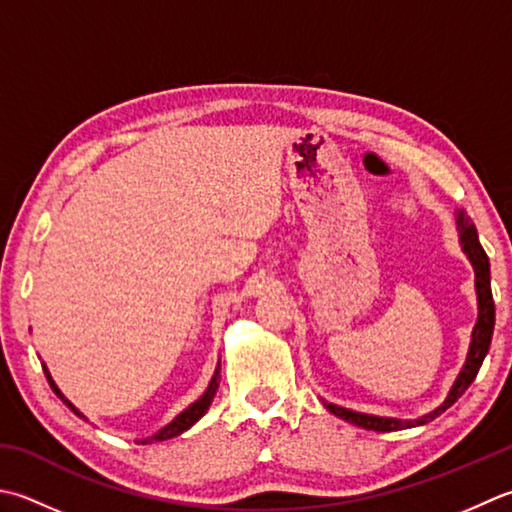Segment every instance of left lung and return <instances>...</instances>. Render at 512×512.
<instances>
[{"mask_svg":"<svg viewBox=\"0 0 512 512\" xmlns=\"http://www.w3.org/2000/svg\"><path fill=\"white\" fill-rule=\"evenodd\" d=\"M457 230H459V242H462V248L466 257L470 259V264L475 268V290H477V324L473 328V339H470V348H468V357L466 364L462 368V373L457 375L453 388H450L448 397L444 399L442 406H437L433 413H428L419 419H410V422H402V419H393V417H377V415H366V413H355V410H348L342 406L328 404L324 406L339 419H346V422L355 424L359 428L366 430H377V433H393V430H404V428H415L433 422L435 417L444 413L446 408L453 406L459 397H462L468 386L475 382V377L479 373V368L484 364V357L490 348V339H493V328H495V302H493V290H490V262L484 253L482 244H479L477 237V228L470 222V217L459 210L457 213Z\"/></svg>","mask_w":512,"mask_h":512,"instance_id":"left-lung-1","label":"left lung"}]
</instances>
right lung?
I'll list each match as a JSON object with an SVG mask.
<instances>
[{
  "instance_id": "add662e5",
  "label": "right lung",
  "mask_w": 512,
  "mask_h": 512,
  "mask_svg": "<svg viewBox=\"0 0 512 512\" xmlns=\"http://www.w3.org/2000/svg\"><path fill=\"white\" fill-rule=\"evenodd\" d=\"M44 375H46V379H48V384H50V388L55 390V395L62 399V402L73 410V413L77 415V417H84L82 413H79V410L68 402V399L62 395V390L57 388V384L53 382V377H50V373H48V368L44 366ZM217 386H219V366L215 368V375H213V379H210V384H208V388H206V393L197 399L195 404H190L184 413H179L173 422H170L168 426H164L162 430H159V433H155L153 437H148V439H142V442L139 444H150V442H164V439H173V437H177V435H182L184 430H188L190 426H193L195 422H199V419H202L204 415H206V410H208V406H210V402H213V397H215V393H217ZM86 419V417H84Z\"/></svg>"
}]
</instances>
